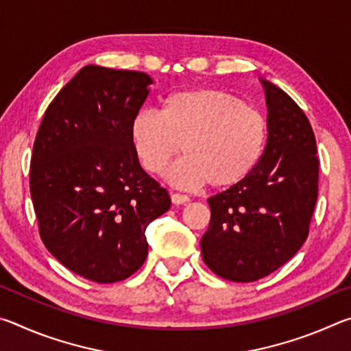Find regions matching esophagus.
I'll use <instances>...</instances> for the list:
<instances>
[{
  "instance_id": "esophagus-1",
  "label": "esophagus",
  "mask_w": 351,
  "mask_h": 351,
  "mask_svg": "<svg viewBox=\"0 0 351 351\" xmlns=\"http://www.w3.org/2000/svg\"><path fill=\"white\" fill-rule=\"evenodd\" d=\"M170 198H171V203H173V204H187L190 201L187 195H181V193H171Z\"/></svg>"
}]
</instances>
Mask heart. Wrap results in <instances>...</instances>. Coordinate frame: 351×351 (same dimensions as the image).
I'll return each instance as SVG.
<instances>
[{"mask_svg": "<svg viewBox=\"0 0 351 351\" xmlns=\"http://www.w3.org/2000/svg\"><path fill=\"white\" fill-rule=\"evenodd\" d=\"M133 150L147 171L159 175L178 153L186 152L167 171L180 187L210 182L232 187L257 169L268 141V121L245 100L215 88L170 94L161 111L142 110L130 125Z\"/></svg>", "mask_w": 351, "mask_h": 351, "instance_id": "1", "label": "heart"}]
</instances>
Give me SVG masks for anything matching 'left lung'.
I'll list each match as a JSON object with an SVG mask.
<instances>
[{"instance_id":"obj_1","label":"left lung","mask_w":351,"mask_h":351,"mask_svg":"<svg viewBox=\"0 0 351 351\" xmlns=\"http://www.w3.org/2000/svg\"><path fill=\"white\" fill-rule=\"evenodd\" d=\"M268 141L251 175L207 199L204 263L232 282H255L280 268L304 245L317 201L319 159L310 121L287 93L260 79Z\"/></svg>"}]
</instances>
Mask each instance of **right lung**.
I'll use <instances>...</instances> for the list:
<instances>
[{
  "label": "right lung",
  "mask_w": 351,
  "mask_h": 351,
  "mask_svg": "<svg viewBox=\"0 0 351 351\" xmlns=\"http://www.w3.org/2000/svg\"><path fill=\"white\" fill-rule=\"evenodd\" d=\"M153 79L88 64L45 112L34 142L31 197L40 237L88 280L114 283L148 254L145 229L170 209L167 190L142 170L130 125Z\"/></svg>",
  "instance_id": "right-lung-1"
}]
</instances>
